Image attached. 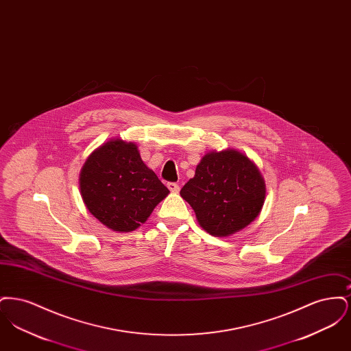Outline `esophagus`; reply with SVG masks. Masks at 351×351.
Segmentation results:
<instances>
[{"instance_id": "obj_1", "label": "esophagus", "mask_w": 351, "mask_h": 351, "mask_svg": "<svg viewBox=\"0 0 351 351\" xmlns=\"http://www.w3.org/2000/svg\"><path fill=\"white\" fill-rule=\"evenodd\" d=\"M167 186L171 192H179L180 191V186L176 183H168Z\"/></svg>"}]
</instances>
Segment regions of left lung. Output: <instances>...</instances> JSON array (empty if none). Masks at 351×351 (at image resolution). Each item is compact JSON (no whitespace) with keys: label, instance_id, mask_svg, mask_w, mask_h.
<instances>
[{"label":"left lung","instance_id":"obj_1","mask_svg":"<svg viewBox=\"0 0 351 351\" xmlns=\"http://www.w3.org/2000/svg\"><path fill=\"white\" fill-rule=\"evenodd\" d=\"M180 195L201 228L228 237L250 225L262 210L266 184L256 166L239 151H212L202 156Z\"/></svg>","mask_w":351,"mask_h":351}]
</instances>
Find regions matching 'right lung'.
Masks as SVG:
<instances>
[{"label": "right lung", "mask_w": 351, "mask_h": 351, "mask_svg": "<svg viewBox=\"0 0 351 351\" xmlns=\"http://www.w3.org/2000/svg\"><path fill=\"white\" fill-rule=\"evenodd\" d=\"M88 210L114 232H133L169 191L141 159L136 145L112 139L93 151L80 172Z\"/></svg>", "instance_id": "add662e5"}]
</instances>
